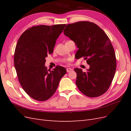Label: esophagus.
<instances>
[{
    "label": "esophagus",
    "mask_w": 131,
    "mask_h": 131,
    "mask_svg": "<svg viewBox=\"0 0 131 131\" xmlns=\"http://www.w3.org/2000/svg\"><path fill=\"white\" fill-rule=\"evenodd\" d=\"M72 70H73V69H72V68H67V72H68V73H69V72H71V71H72Z\"/></svg>",
    "instance_id": "esophagus-1"
}]
</instances>
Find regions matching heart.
Listing matches in <instances>:
<instances>
[{
	"instance_id": "1",
	"label": "heart",
	"mask_w": 131,
	"mask_h": 131,
	"mask_svg": "<svg viewBox=\"0 0 131 131\" xmlns=\"http://www.w3.org/2000/svg\"><path fill=\"white\" fill-rule=\"evenodd\" d=\"M69 60H70V59H69V58H68V59H64V61H63V62H64V63H67V62L69 61Z\"/></svg>"
}]
</instances>
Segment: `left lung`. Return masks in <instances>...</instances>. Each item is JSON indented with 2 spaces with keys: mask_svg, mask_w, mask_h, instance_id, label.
I'll use <instances>...</instances> for the list:
<instances>
[{
  "mask_svg": "<svg viewBox=\"0 0 131 131\" xmlns=\"http://www.w3.org/2000/svg\"><path fill=\"white\" fill-rule=\"evenodd\" d=\"M63 32L79 49L77 58L84 57L90 65L86 72L74 69L79 90L90 97L103 94L112 84L116 69L115 53L109 38L100 27L89 21L67 25Z\"/></svg>",
  "mask_w": 131,
  "mask_h": 131,
  "instance_id": "8db88e82",
  "label": "left lung"
}]
</instances>
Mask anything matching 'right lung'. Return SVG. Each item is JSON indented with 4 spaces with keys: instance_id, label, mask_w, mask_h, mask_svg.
Returning a JSON list of instances; mask_svg holds the SVG:
<instances>
[{
    "instance_id": "1",
    "label": "right lung",
    "mask_w": 131,
    "mask_h": 131,
    "mask_svg": "<svg viewBox=\"0 0 131 131\" xmlns=\"http://www.w3.org/2000/svg\"><path fill=\"white\" fill-rule=\"evenodd\" d=\"M66 25H39L27 29L19 37L14 54V65L22 89L34 100L45 101L55 93L65 68L53 70L45 66V58L53 53L56 40Z\"/></svg>"
}]
</instances>
